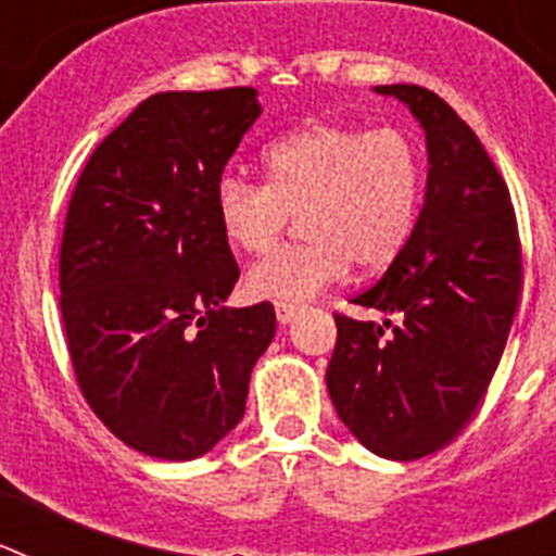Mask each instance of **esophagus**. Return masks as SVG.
<instances>
[{"instance_id":"obj_1","label":"esophagus","mask_w":556,"mask_h":556,"mask_svg":"<svg viewBox=\"0 0 556 556\" xmlns=\"http://www.w3.org/2000/svg\"><path fill=\"white\" fill-rule=\"evenodd\" d=\"M298 314H301V306H298V303H287V301L275 303V317H278V323H292Z\"/></svg>"}]
</instances>
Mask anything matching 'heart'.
<instances>
[{"label":"heart","mask_w":556,"mask_h":556,"mask_svg":"<svg viewBox=\"0 0 556 556\" xmlns=\"http://www.w3.org/2000/svg\"><path fill=\"white\" fill-rule=\"evenodd\" d=\"M264 184L228 175L217 186V223L242 253H267L301 214L303 242L275 250L248 273L267 301H308L356 264L390 267L409 242L424 200V152L401 127H298L267 144Z\"/></svg>","instance_id":"heart-1"}]
</instances>
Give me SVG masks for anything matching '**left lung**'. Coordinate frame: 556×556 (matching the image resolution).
<instances>
[{
	"label": "left lung",
	"mask_w": 556,
	"mask_h": 556,
	"mask_svg": "<svg viewBox=\"0 0 556 556\" xmlns=\"http://www.w3.org/2000/svg\"><path fill=\"white\" fill-rule=\"evenodd\" d=\"M376 91L406 102L424 125L426 203L381 281L351 301L397 323L333 314L326 381L358 443L412 462L448 445L484 401L523 273L509 189L476 132L429 88L397 83Z\"/></svg>",
	"instance_id": "left-lung-1"
}]
</instances>
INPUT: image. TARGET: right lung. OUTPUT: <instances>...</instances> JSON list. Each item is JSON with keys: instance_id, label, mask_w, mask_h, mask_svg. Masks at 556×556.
<instances>
[{"instance_id": "add662e5", "label": "right lung", "mask_w": 556, "mask_h": 556, "mask_svg": "<svg viewBox=\"0 0 556 556\" xmlns=\"http://www.w3.org/2000/svg\"><path fill=\"white\" fill-rule=\"evenodd\" d=\"M255 88L164 91L97 144L61 239V320L77 387L122 443L198 459L244 415L273 303L225 308L239 278L217 223Z\"/></svg>"}]
</instances>
